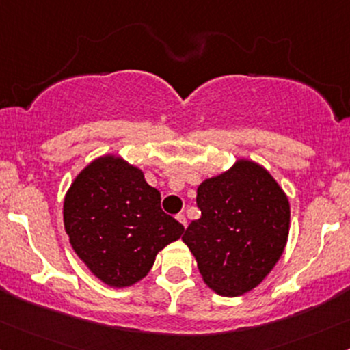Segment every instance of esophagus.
I'll return each instance as SVG.
<instances>
[{
    "mask_svg": "<svg viewBox=\"0 0 350 350\" xmlns=\"http://www.w3.org/2000/svg\"><path fill=\"white\" fill-rule=\"evenodd\" d=\"M176 219H178V221L181 222L184 228H186V217H184V214H178V216H176Z\"/></svg>",
    "mask_w": 350,
    "mask_h": 350,
    "instance_id": "obj_1",
    "label": "esophagus"
}]
</instances>
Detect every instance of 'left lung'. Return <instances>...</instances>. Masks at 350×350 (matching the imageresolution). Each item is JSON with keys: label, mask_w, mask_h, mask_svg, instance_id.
I'll use <instances>...</instances> for the list:
<instances>
[{"label": "left lung", "mask_w": 350, "mask_h": 350, "mask_svg": "<svg viewBox=\"0 0 350 350\" xmlns=\"http://www.w3.org/2000/svg\"><path fill=\"white\" fill-rule=\"evenodd\" d=\"M201 217L183 243L194 256L202 281L224 297L259 286L286 249L291 228L287 194L259 163L241 157L228 171L198 187Z\"/></svg>", "instance_id": "1"}]
</instances>
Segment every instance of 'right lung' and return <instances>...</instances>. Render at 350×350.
Here are the masks:
<instances>
[{
	"instance_id": "right-lung-1",
	"label": "right lung",
	"mask_w": 350,
	"mask_h": 350,
	"mask_svg": "<svg viewBox=\"0 0 350 350\" xmlns=\"http://www.w3.org/2000/svg\"><path fill=\"white\" fill-rule=\"evenodd\" d=\"M63 221L76 256L114 289L144 279L157 252L184 232L163 213L143 169L118 154L96 157L78 172L64 196Z\"/></svg>"
}]
</instances>
